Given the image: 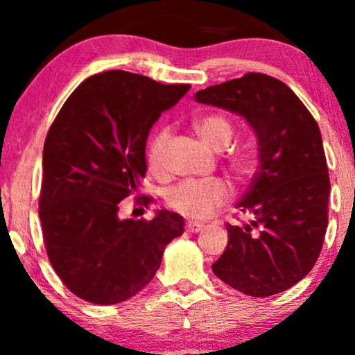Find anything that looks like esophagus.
Listing matches in <instances>:
<instances>
[{
	"label": "esophagus",
	"instance_id": "esophagus-1",
	"mask_svg": "<svg viewBox=\"0 0 355 355\" xmlns=\"http://www.w3.org/2000/svg\"><path fill=\"white\" fill-rule=\"evenodd\" d=\"M202 229H203V223L200 222H193V220L187 222V230L191 232V234H197V232H200Z\"/></svg>",
	"mask_w": 355,
	"mask_h": 355
}]
</instances>
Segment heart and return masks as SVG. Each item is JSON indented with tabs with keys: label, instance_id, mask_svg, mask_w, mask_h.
<instances>
[{
	"label": "heart",
	"instance_id": "obj_1",
	"mask_svg": "<svg viewBox=\"0 0 355 355\" xmlns=\"http://www.w3.org/2000/svg\"><path fill=\"white\" fill-rule=\"evenodd\" d=\"M195 132L202 138V141L210 148H227L234 138V125L229 118L222 115H207L195 121ZM168 137L166 130H160L153 138L148 148V164L152 168H158L162 158V150ZM235 173L243 177L254 168V157L250 152L234 153L230 160ZM230 198V189L217 178H205V180H182L177 185L170 187L165 193V200L168 207L177 210L178 214L190 218H207L220 207L225 205Z\"/></svg>",
	"mask_w": 355,
	"mask_h": 355
}]
</instances>
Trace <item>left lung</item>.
Segmentation results:
<instances>
[{"instance_id":"left-lung-1","label":"left lung","mask_w":355,"mask_h":355,"mask_svg":"<svg viewBox=\"0 0 355 355\" xmlns=\"http://www.w3.org/2000/svg\"><path fill=\"white\" fill-rule=\"evenodd\" d=\"M193 98L242 116L259 150V172L237 203L252 220L227 223L229 243L211 270L245 295L280 294L312 270L327 230L331 180L319 125L287 85L263 73Z\"/></svg>"}]
</instances>
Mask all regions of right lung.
I'll return each instance as SVG.
<instances>
[{"label":"right lung","mask_w":355,"mask_h":355,"mask_svg":"<svg viewBox=\"0 0 355 355\" xmlns=\"http://www.w3.org/2000/svg\"><path fill=\"white\" fill-rule=\"evenodd\" d=\"M189 89L110 70L85 80L53 121L40 195L44 247L61 282L87 302L113 305L138 294L185 230L173 211L157 210L146 222L121 220L118 210L145 177L155 121Z\"/></svg>","instance_id":"right-lung-1"}]
</instances>
